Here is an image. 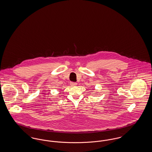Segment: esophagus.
I'll use <instances>...</instances> for the list:
<instances>
[{"instance_id": "1", "label": "esophagus", "mask_w": 152, "mask_h": 152, "mask_svg": "<svg viewBox=\"0 0 152 152\" xmlns=\"http://www.w3.org/2000/svg\"><path fill=\"white\" fill-rule=\"evenodd\" d=\"M70 84H71V86L72 87H75V86H77V83H74V82H71Z\"/></svg>"}]
</instances>
